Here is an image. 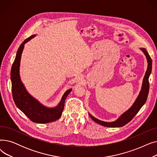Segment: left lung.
Instances as JSON below:
<instances>
[{"mask_svg": "<svg viewBox=\"0 0 157 157\" xmlns=\"http://www.w3.org/2000/svg\"><path fill=\"white\" fill-rule=\"evenodd\" d=\"M141 50L143 52L144 55L146 56L147 61V68L145 76L143 79V83L142 86L141 91L140 92L138 97L137 98L136 101H135L134 104L132 105L131 108L127 110L125 113H123L121 116L117 120L114 122H105L98 120L94 117H92L91 114H89L90 117L91 118L98 124H100L104 127H120L125 125L128 122H130L133 118L136 116V114L139 112V111L141 109L142 106L145 104L148 93H149V89H150V84H149V77L151 72L152 69V60L150 55L148 54L146 49L144 48H141Z\"/></svg>", "mask_w": 157, "mask_h": 157, "instance_id": "left-lung-1", "label": "left lung"}]
</instances>
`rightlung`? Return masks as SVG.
<instances>
[{
    "label": "right lung",
    "instance_id": "right-lung-1",
    "mask_svg": "<svg viewBox=\"0 0 157 157\" xmlns=\"http://www.w3.org/2000/svg\"><path fill=\"white\" fill-rule=\"evenodd\" d=\"M35 36V35H33L25 40L16 53L11 71L12 95L16 106L32 121L46 123L56 121L60 118L64 108L65 100L72 91V88L65 92L59 104L54 108H48L41 105L27 92L20 78V60L25 44Z\"/></svg>",
    "mask_w": 157,
    "mask_h": 157
}]
</instances>
